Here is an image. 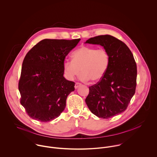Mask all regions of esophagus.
Here are the masks:
<instances>
[{"instance_id":"1","label":"esophagus","mask_w":157,"mask_h":157,"mask_svg":"<svg viewBox=\"0 0 157 157\" xmlns=\"http://www.w3.org/2000/svg\"><path fill=\"white\" fill-rule=\"evenodd\" d=\"M80 85H81V83H75L74 87H75V89H77V88H78Z\"/></svg>"}]
</instances>
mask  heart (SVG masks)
<instances>
[{
  "instance_id": "1",
  "label": "heart",
  "mask_w": 157,
  "mask_h": 157,
  "mask_svg": "<svg viewBox=\"0 0 157 157\" xmlns=\"http://www.w3.org/2000/svg\"><path fill=\"white\" fill-rule=\"evenodd\" d=\"M72 58V61L63 63L64 76L69 80H73L81 71L80 80L97 82L104 77L110 64V55L104 48L83 46L73 52Z\"/></svg>"
}]
</instances>
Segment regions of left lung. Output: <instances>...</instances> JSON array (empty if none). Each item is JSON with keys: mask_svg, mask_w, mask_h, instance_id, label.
Wrapping results in <instances>:
<instances>
[{"mask_svg": "<svg viewBox=\"0 0 157 157\" xmlns=\"http://www.w3.org/2000/svg\"><path fill=\"white\" fill-rule=\"evenodd\" d=\"M85 44L100 45L110 55V64L105 75L96 84L89 87L85 99L93 114L109 118L123 112L135 93L136 63L127 45L112 36L91 37Z\"/></svg>", "mask_w": 157, "mask_h": 157, "instance_id": "1", "label": "left lung"}]
</instances>
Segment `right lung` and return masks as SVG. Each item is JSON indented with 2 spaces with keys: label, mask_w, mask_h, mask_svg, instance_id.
<instances>
[{
  "label": "right lung",
  "mask_w": 157,
  "mask_h": 157,
  "mask_svg": "<svg viewBox=\"0 0 157 157\" xmlns=\"http://www.w3.org/2000/svg\"><path fill=\"white\" fill-rule=\"evenodd\" d=\"M80 40L44 39L26 54L18 89L20 103L33 119L50 121L64 110L68 95L75 90V83L63 76V63Z\"/></svg>",
  "instance_id": "obj_1"
}]
</instances>
